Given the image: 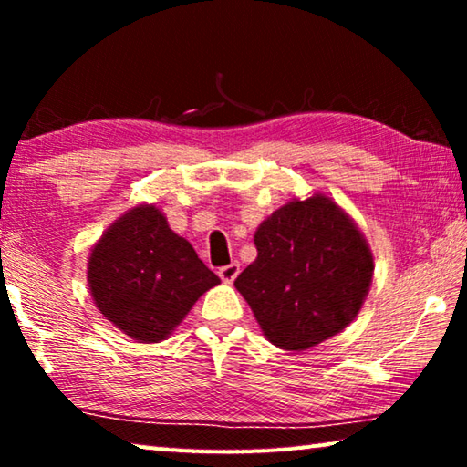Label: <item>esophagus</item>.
<instances>
[{
  "label": "esophagus",
  "instance_id": "esophagus-1",
  "mask_svg": "<svg viewBox=\"0 0 467 467\" xmlns=\"http://www.w3.org/2000/svg\"><path fill=\"white\" fill-rule=\"evenodd\" d=\"M239 272H241V265H239V262H233V264H228V265H223V267H220V270H218V275H220V278H223V282L231 284V282H234L236 275H239Z\"/></svg>",
  "mask_w": 467,
  "mask_h": 467
}]
</instances>
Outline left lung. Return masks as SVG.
I'll return each instance as SVG.
<instances>
[{"mask_svg":"<svg viewBox=\"0 0 467 467\" xmlns=\"http://www.w3.org/2000/svg\"><path fill=\"white\" fill-rule=\"evenodd\" d=\"M257 259L234 280L265 337L306 350L360 311L373 255L358 228L323 195L290 202L255 233Z\"/></svg>","mask_w":467,"mask_h":467,"instance_id":"8db88e82","label":"left lung"}]
</instances>
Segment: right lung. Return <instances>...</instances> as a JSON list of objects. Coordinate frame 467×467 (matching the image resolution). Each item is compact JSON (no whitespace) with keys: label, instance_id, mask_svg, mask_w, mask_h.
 <instances>
[{"label":"right lung","instance_id":"1","mask_svg":"<svg viewBox=\"0 0 467 467\" xmlns=\"http://www.w3.org/2000/svg\"><path fill=\"white\" fill-rule=\"evenodd\" d=\"M218 282L154 205H140L117 220L88 262L99 311L140 342L167 337Z\"/></svg>","mask_w":467,"mask_h":467}]
</instances>
